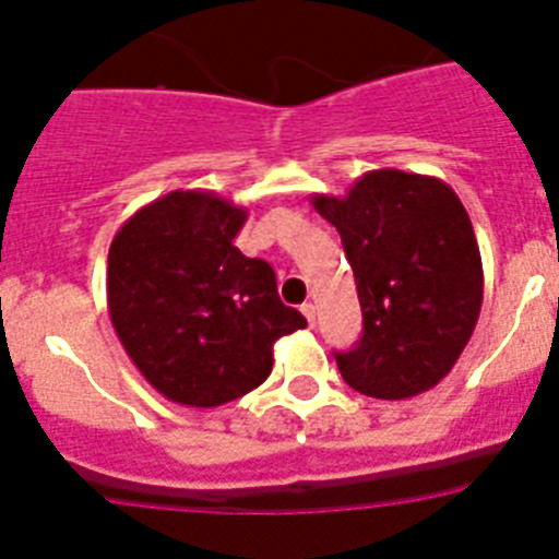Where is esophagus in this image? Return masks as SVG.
<instances>
[{
	"label": "esophagus",
	"instance_id": "esophagus-1",
	"mask_svg": "<svg viewBox=\"0 0 559 559\" xmlns=\"http://www.w3.org/2000/svg\"><path fill=\"white\" fill-rule=\"evenodd\" d=\"M302 313H305V319H308L310 328H313V324H316V308H313V305L305 302V305H302Z\"/></svg>",
	"mask_w": 559,
	"mask_h": 559
}]
</instances>
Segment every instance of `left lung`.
Wrapping results in <instances>:
<instances>
[{"mask_svg": "<svg viewBox=\"0 0 559 559\" xmlns=\"http://www.w3.org/2000/svg\"><path fill=\"white\" fill-rule=\"evenodd\" d=\"M355 274L364 333L335 353L341 378L378 400L433 389L471 341L484 299L473 224L433 176L369 170L347 195H313Z\"/></svg>", "mask_w": 559, "mask_h": 559, "instance_id": "obj_1", "label": "left lung"}]
</instances>
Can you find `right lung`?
<instances>
[{
    "label": "right lung",
    "instance_id": "add662e5",
    "mask_svg": "<svg viewBox=\"0 0 559 559\" xmlns=\"http://www.w3.org/2000/svg\"><path fill=\"white\" fill-rule=\"evenodd\" d=\"M249 212L206 190L136 210L108 249V313L145 380L173 403L215 408L271 374L276 338L308 328L265 260L235 246Z\"/></svg>",
    "mask_w": 559,
    "mask_h": 559
}]
</instances>
